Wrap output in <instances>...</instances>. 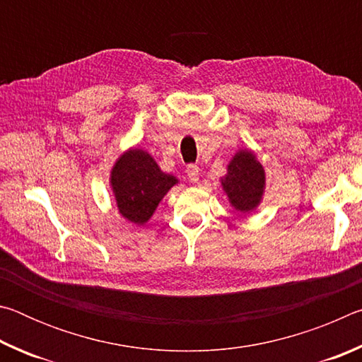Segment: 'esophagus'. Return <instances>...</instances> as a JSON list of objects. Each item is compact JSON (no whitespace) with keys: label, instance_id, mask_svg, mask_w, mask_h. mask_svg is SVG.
<instances>
[{"label":"esophagus","instance_id":"1","mask_svg":"<svg viewBox=\"0 0 362 362\" xmlns=\"http://www.w3.org/2000/svg\"><path fill=\"white\" fill-rule=\"evenodd\" d=\"M187 175H188L189 182L198 183V180H199V168L194 166V164H189V166L187 168Z\"/></svg>","mask_w":362,"mask_h":362}]
</instances>
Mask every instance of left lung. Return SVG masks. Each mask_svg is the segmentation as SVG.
<instances>
[{
  "label": "left lung",
  "mask_w": 362,
  "mask_h": 362,
  "mask_svg": "<svg viewBox=\"0 0 362 362\" xmlns=\"http://www.w3.org/2000/svg\"><path fill=\"white\" fill-rule=\"evenodd\" d=\"M220 187L233 209L241 214L254 212L263 201L267 175L255 153L240 148L231 156Z\"/></svg>",
  "instance_id": "left-lung-1"
}]
</instances>
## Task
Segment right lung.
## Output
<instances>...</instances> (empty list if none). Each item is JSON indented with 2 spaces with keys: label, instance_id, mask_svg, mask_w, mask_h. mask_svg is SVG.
Returning <instances> with one entry per match:
<instances>
[{
  "label": "right lung",
  "instance_id": "right-lung-1",
  "mask_svg": "<svg viewBox=\"0 0 362 362\" xmlns=\"http://www.w3.org/2000/svg\"><path fill=\"white\" fill-rule=\"evenodd\" d=\"M175 175L163 173L148 151L132 146L122 151L110 170V188L118 212L134 225H145L174 185Z\"/></svg>",
  "mask_w": 362,
  "mask_h": 362
}]
</instances>
